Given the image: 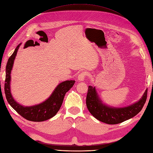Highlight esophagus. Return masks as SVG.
Here are the masks:
<instances>
[{"instance_id":"esophagus-1","label":"esophagus","mask_w":153,"mask_h":153,"mask_svg":"<svg viewBox=\"0 0 153 153\" xmlns=\"http://www.w3.org/2000/svg\"><path fill=\"white\" fill-rule=\"evenodd\" d=\"M86 73L85 72H82L79 74V75L78 76V80L79 81H84L85 78L86 77Z\"/></svg>"}]
</instances>
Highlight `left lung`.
Segmentation results:
<instances>
[{"mask_svg":"<svg viewBox=\"0 0 153 153\" xmlns=\"http://www.w3.org/2000/svg\"><path fill=\"white\" fill-rule=\"evenodd\" d=\"M147 97V89L138 102L124 108H112L101 103L95 88L89 86L86 103L88 111L96 119L108 124H117L130 119L140 113Z\"/></svg>","mask_w":153,"mask_h":153,"instance_id":"left-lung-1","label":"left lung"}]
</instances>
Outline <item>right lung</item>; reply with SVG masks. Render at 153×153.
Masks as SVG:
<instances>
[{
	"mask_svg": "<svg viewBox=\"0 0 153 153\" xmlns=\"http://www.w3.org/2000/svg\"><path fill=\"white\" fill-rule=\"evenodd\" d=\"M20 44L16 47L14 52L9 57L6 66V79L4 83V93L9 104L17 113L26 120L33 122H42L54 117L58 112L63 103L66 92L74 85V80H67L60 83L54 90L51 96L45 102L32 107H23L16 103L10 93V73L12 69L13 60Z\"/></svg>",
	"mask_w": 153,
	"mask_h": 153,
	"instance_id": "1",
	"label": "right lung"
}]
</instances>
